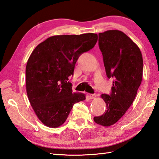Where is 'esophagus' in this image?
<instances>
[{
  "instance_id": "1",
  "label": "esophagus",
  "mask_w": 159,
  "mask_h": 159,
  "mask_svg": "<svg viewBox=\"0 0 159 159\" xmlns=\"http://www.w3.org/2000/svg\"><path fill=\"white\" fill-rule=\"evenodd\" d=\"M89 96L90 98V99H95L96 96H97V95H96V94H89Z\"/></svg>"
}]
</instances>
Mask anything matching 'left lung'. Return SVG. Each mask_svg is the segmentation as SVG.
Masks as SVG:
<instances>
[{
  "mask_svg": "<svg viewBox=\"0 0 159 159\" xmlns=\"http://www.w3.org/2000/svg\"><path fill=\"white\" fill-rule=\"evenodd\" d=\"M98 35L107 76L114 80L110 95H101L107 110L93 120L110 126L124 116L135 98L142 80L143 58L139 47L122 31L109 30Z\"/></svg>",
  "mask_w": 159,
  "mask_h": 159,
  "instance_id": "1",
  "label": "left lung"
}]
</instances>
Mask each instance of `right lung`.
<instances>
[{"label":"right lung","mask_w":159,"mask_h":159,"mask_svg":"<svg viewBox=\"0 0 159 159\" xmlns=\"http://www.w3.org/2000/svg\"><path fill=\"white\" fill-rule=\"evenodd\" d=\"M96 33L50 37L33 50L26 67V93L39 120L50 128L65 122L73 105L85 100L73 92L69 77L80 55L93 48Z\"/></svg>","instance_id":"add662e5"}]
</instances>
